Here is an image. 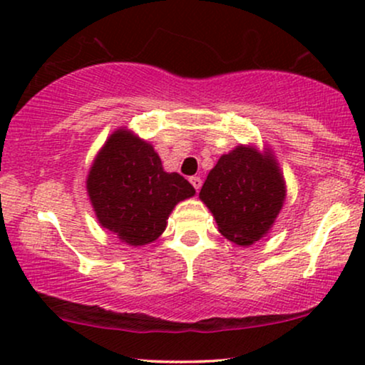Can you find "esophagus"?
Returning a JSON list of instances; mask_svg holds the SVG:
<instances>
[{"label": "esophagus", "instance_id": "34e87169", "mask_svg": "<svg viewBox=\"0 0 365 365\" xmlns=\"http://www.w3.org/2000/svg\"><path fill=\"white\" fill-rule=\"evenodd\" d=\"M189 181H191V184H192V187L196 189H201V186H202V179L201 178H197V176H192V178H189Z\"/></svg>", "mask_w": 365, "mask_h": 365}]
</instances>
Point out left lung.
<instances>
[{
    "label": "left lung",
    "mask_w": 365,
    "mask_h": 365,
    "mask_svg": "<svg viewBox=\"0 0 365 365\" xmlns=\"http://www.w3.org/2000/svg\"><path fill=\"white\" fill-rule=\"evenodd\" d=\"M284 196L282 174L271 154L244 146L221 156L199 192L219 232L239 246H249L269 231Z\"/></svg>",
    "instance_id": "obj_1"
}]
</instances>
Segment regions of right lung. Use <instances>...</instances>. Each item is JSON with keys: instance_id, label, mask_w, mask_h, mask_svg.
<instances>
[{"instance_id": "obj_1", "label": "right lung", "mask_w": 365, "mask_h": 365, "mask_svg": "<svg viewBox=\"0 0 365 365\" xmlns=\"http://www.w3.org/2000/svg\"><path fill=\"white\" fill-rule=\"evenodd\" d=\"M86 184L99 224L131 246L161 236L174 206L196 192L181 174L164 171L151 144L123 129L104 144Z\"/></svg>"}]
</instances>
